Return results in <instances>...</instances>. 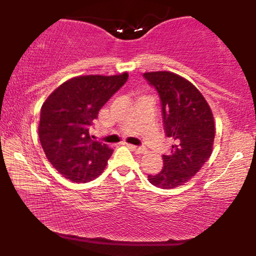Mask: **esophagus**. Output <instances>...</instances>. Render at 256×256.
Segmentation results:
<instances>
[{"mask_svg":"<svg viewBox=\"0 0 256 256\" xmlns=\"http://www.w3.org/2000/svg\"><path fill=\"white\" fill-rule=\"evenodd\" d=\"M128 146L131 149V150L137 152V154H143V152H146V148H143V146H137L132 144H128Z\"/></svg>","mask_w":256,"mask_h":256,"instance_id":"34e87169","label":"esophagus"}]
</instances>
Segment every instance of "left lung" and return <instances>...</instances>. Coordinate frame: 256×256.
<instances>
[{"mask_svg":"<svg viewBox=\"0 0 256 256\" xmlns=\"http://www.w3.org/2000/svg\"><path fill=\"white\" fill-rule=\"evenodd\" d=\"M143 77L158 91L164 130L173 140L171 152L162 155L161 171L148 179L155 186L173 189L192 179L212 154L213 114L202 94L180 76L161 71Z\"/></svg>","mask_w":256,"mask_h":256,"instance_id":"8db88e82","label":"left lung"}]
</instances>
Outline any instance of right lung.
I'll return each instance as SVG.
<instances>
[{"instance_id":"add662e5","label":"right lung","mask_w":256,"mask_h":256,"mask_svg":"<svg viewBox=\"0 0 256 256\" xmlns=\"http://www.w3.org/2000/svg\"><path fill=\"white\" fill-rule=\"evenodd\" d=\"M119 76H83L64 82L46 100L40 110V134L44 154L54 168L74 183L98 177L112 150L92 140L90 126L98 112L128 80Z\"/></svg>"}]
</instances>
